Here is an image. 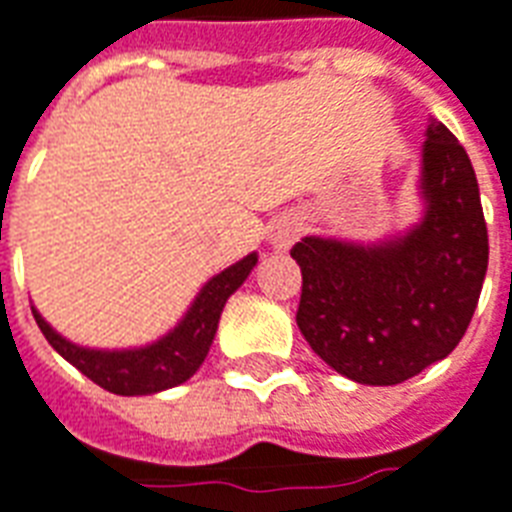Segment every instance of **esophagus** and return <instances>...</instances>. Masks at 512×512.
<instances>
[{"label": "esophagus", "mask_w": 512, "mask_h": 512, "mask_svg": "<svg viewBox=\"0 0 512 512\" xmlns=\"http://www.w3.org/2000/svg\"><path fill=\"white\" fill-rule=\"evenodd\" d=\"M299 234H302V224H299L297 218H291V215H283V218H278V221L270 226L272 251L286 253L288 248H291V245L299 240Z\"/></svg>", "instance_id": "34e87169"}]
</instances>
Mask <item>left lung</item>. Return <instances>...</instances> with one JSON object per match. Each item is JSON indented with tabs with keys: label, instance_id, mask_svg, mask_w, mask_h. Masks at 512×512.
I'll return each mask as SVG.
<instances>
[{
	"label": "left lung",
	"instance_id": "1",
	"mask_svg": "<svg viewBox=\"0 0 512 512\" xmlns=\"http://www.w3.org/2000/svg\"><path fill=\"white\" fill-rule=\"evenodd\" d=\"M418 194L424 213L378 242L302 237L297 326L321 359L364 386H397L445 359L478 307L489 232L475 169L459 140L429 121Z\"/></svg>",
	"mask_w": 512,
	"mask_h": 512
}]
</instances>
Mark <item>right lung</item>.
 <instances>
[{
	"instance_id": "1",
	"label": "right lung",
	"mask_w": 512,
	"mask_h": 512,
	"mask_svg": "<svg viewBox=\"0 0 512 512\" xmlns=\"http://www.w3.org/2000/svg\"><path fill=\"white\" fill-rule=\"evenodd\" d=\"M256 261H259V253H248L245 259L213 275L199 288V294L178 324L167 334H161L159 340L140 345V348L110 351V348H86V345L72 343L64 334L56 332L32 305L34 321L45 334V340L53 345V351L64 356L72 367H78L86 378L94 380L96 386L121 397L159 394V391L186 383L202 367L218 332L226 299L245 283Z\"/></svg>"
}]
</instances>
